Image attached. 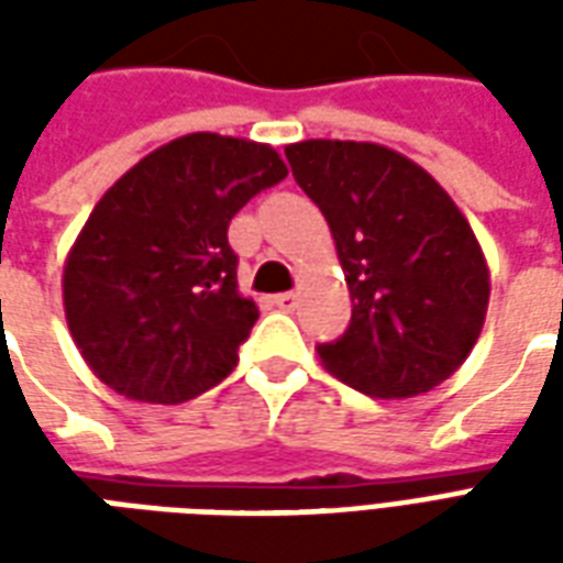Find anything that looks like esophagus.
<instances>
[{
	"instance_id": "esophagus-1",
	"label": "esophagus",
	"mask_w": 563,
	"mask_h": 563,
	"mask_svg": "<svg viewBox=\"0 0 563 563\" xmlns=\"http://www.w3.org/2000/svg\"><path fill=\"white\" fill-rule=\"evenodd\" d=\"M274 305H277V307H280V310H286V313H289V310H295V307H298V295H295V292L274 295Z\"/></svg>"
}]
</instances>
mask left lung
<instances>
[{"label": "left lung", "instance_id": "1", "mask_svg": "<svg viewBox=\"0 0 563 563\" xmlns=\"http://www.w3.org/2000/svg\"><path fill=\"white\" fill-rule=\"evenodd\" d=\"M298 186L329 220L353 319L319 343L329 374L374 398H413L471 355L488 310L483 246L422 165L371 141L286 147Z\"/></svg>", "mask_w": 563, "mask_h": 563}]
</instances>
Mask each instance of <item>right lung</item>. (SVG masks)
I'll list each match as a JSON object with an SVG mask.
<instances>
[{"instance_id":"1","label":"right lung","mask_w":563,"mask_h":563,"mask_svg":"<svg viewBox=\"0 0 563 563\" xmlns=\"http://www.w3.org/2000/svg\"><path fill=\"white\" fill-rule=\"evenodd\" d=\"M286 174L268 144L192 132L147 153L99 198L68 250L63 305L104 386L180 404L232 374L258 307L238 292L229 222Z\"/></svg>"}]
</instances>
